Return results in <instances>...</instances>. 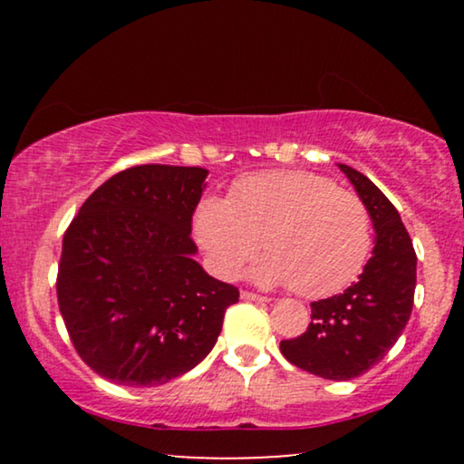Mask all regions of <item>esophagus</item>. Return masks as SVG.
I'll list each match as a JSON object with an SVG mask.
<instances>
[{
    "label": "esophagus",
    "instance_id": "obj_1",
    "mask_svg": "<svg viewBox=\"0 0 464 464\" xmlns=\"http://www.w3.org/2000/svg\"><path fill=\"white\" fill-rule=\"evenodd\" d=\"M240 297H243V300H249V302H270V297L253 294V291H240Z\"/></svg>",
    "mask_w": 464,
    "mask_h": 464
}]
</instances>
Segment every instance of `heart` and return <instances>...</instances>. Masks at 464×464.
I'll use <instances>...</instances> for the list:
<instances>
[{
    "label": "heart",
    "mask_w": 464,
    "mask_h": 464,
    "mask_svg": "<svg viewBox=\"0 0 464 464\" xmlns=\"http://www.w3.org/2000/svg\"><path fill=\"white\" fill-rule=\"evenodd\" d=\"M194 237L219 276L232 278L256 256L264 285H294L304 297L334 294L363 268L372 249L365 202L310 170L278 169L246 175L224 198L196 207Z\"/></svg>",
    "instance_id": "obj_1"
}]
</instances>
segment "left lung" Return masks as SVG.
I'll list each match as a JSON object with an SVG mask.
<instances>
[{
  "instance_id": "1",
  "label": "left lung",
  "mask_w": 464,
  "mask_h": 464,
  "mask_svg": "<svg viewBox=\"0 0 464 464\" xmlns=\"http://www.w3.org/2000/svg\"><path fill=\"white\" fill-rule=\"evenodd\" d=\"M370 211L373 251L359 281L344 294L310 304L306 332L281 342L289 363L325 380L365 373L403 334L416 289V253L392 202L363 173L338 164Z\"/></svg>"
}]
</instances>
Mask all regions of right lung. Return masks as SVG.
<instances>
[{
	"mask_svg": "<svg viewBox=\"0 0 464 464\" xmlns=\"http://www.w3.org/2000/svg\"><path fill=\"white\" fill-rule=\"evenodd\" d=\"M207 169L143 164L94 189L67 227L56 278L82 361L124 386H160L213 351L238 289L208 276L192 215Z\"/></svg>",
	"mask_w": 464,
	"mask_h": 464,
	"instance_id": "right-lung-1",
	"label": "right lung"
}]
</instances>
